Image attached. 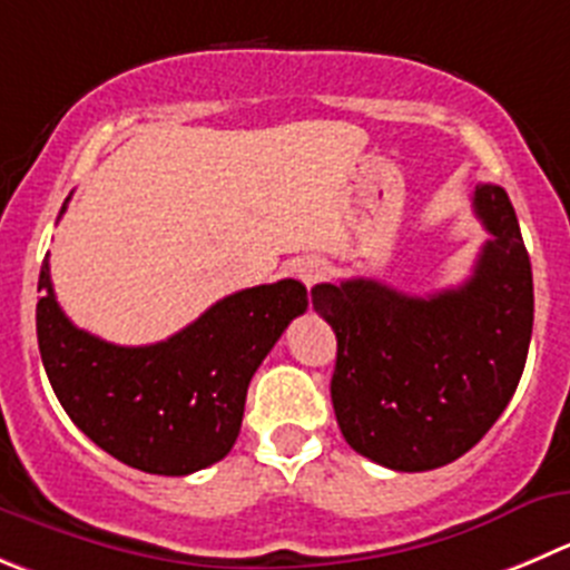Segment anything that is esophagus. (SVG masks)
I'll return each instance as SVG.
<instances>
[{
	"mask_svg": "<svg viewBox=\"0 0 570 570\" xmlns=\"http://www.w3.org/2000/svg\"><path fill=\"white\" fill-rule=\"evenodd\" d=\"M324 271H327V268H324V263L318 257H302V259H296V263H294V274L299 276L302 282H305L307 288H313V285L322 279Z\"/></svg>",
	"mask_w": 570,
	"mask_h": 570,
	"instance_id": "esophagus-1",
	"label": "esophagus"
}]
</instances>
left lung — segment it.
I'll use <instances>...</instances> for the list:
<instances>
[{
	"label": "left lung",
	"mask_w": 570,
	"mask_h": 570,
	"mask_svg": "<svg viewBox=\"0 0 570 570\" xmlns=\"http://www.w3.org/2000/svg\"><path fill=\"white\" fill-rule=\"evenodd\" d=\"M473 209L490 240L459 288L409 296L355 276L311 291L338 338L330 394L341 433L389 470L456 462L495 425L523 375L532 263L507 189L479 184Z\"/></svg>",
	"instance_id": "8db88e82"
}]
</instances>
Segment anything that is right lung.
Returning a JSON list of instances; mask_svg holds the SVG:
<instances>
[{
  "label": "right lung",
  "mask_w": 570,
  "mask_h": 570,
  "mask_svg": "<svg viewBox=\"0 0 570 570\" xmlns=\"http://www.w3.org/2000/svg\"><path fill=\"white\" fill-rule=\"evenodd\" d=\"M38 291V350L58 403L97 448L156 475H189L232 451L254 372L307 311L305 285L279 279L215 302L159 344L117 346L63 316L50 259Z\"/></svg>",
  "instance_id": "right-lung-1"
}]
</instances>
